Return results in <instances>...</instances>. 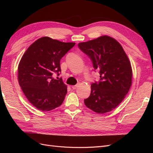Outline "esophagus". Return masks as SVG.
<instances>
[{"label":"esophagus","instance_id":"esophagus-1","mask_svg":"<svg viewBox=\"0 0 153 153\" xmlns=\"http://www.w3.org/2000/svg\"><path fill=\"white\" fill-rule=\"evenodd\" d=\"M78 87V85H73V86H71L72 89H74V90L76 89Z\"/></svg>","mask_w":153,"mask_h":153}]
</instances>
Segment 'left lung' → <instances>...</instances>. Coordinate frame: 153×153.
Returning a JSON list of instances; mask_svg holds the SVG:
<instances>
[{"mask_svg":"<svg viewBox=\"0 0 153 153\" xmlns=\"http://www.w3.org/2000/svg\"><path fill=\"white\" fill-rule=\"evenodd\" d=\"M78 47L89 57L100 79L91 84L87 107L98 114L109 112L121 103L131 85L132 69L122 46L115 39L103 36Z\"/></svg>","mask_w":153,"mask_h":153,"instance_id":"8db88e82","label":"left lung"}]
</instances>
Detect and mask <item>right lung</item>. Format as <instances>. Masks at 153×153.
I'll use <instances>...</instances> for the list:
<instances>
[{
  "label": "right lung",
  "instance_id": "add662e5",
  "mask_svg": "<svg viewBox=\"0 0 153 153\" xmlns=\"http://www.w3.org/2000/svg\"><path fill=\"white\" fill-rule=\"evenodd\" d=\"M75 45L43 37L23 55L18 68V82L27 100L39 110H52L63 103L67 86L52 75L61 73L60 61Z\"/></svg>",
  "mask_w": 153,
  "mask_h": 153
}]
</instances>
